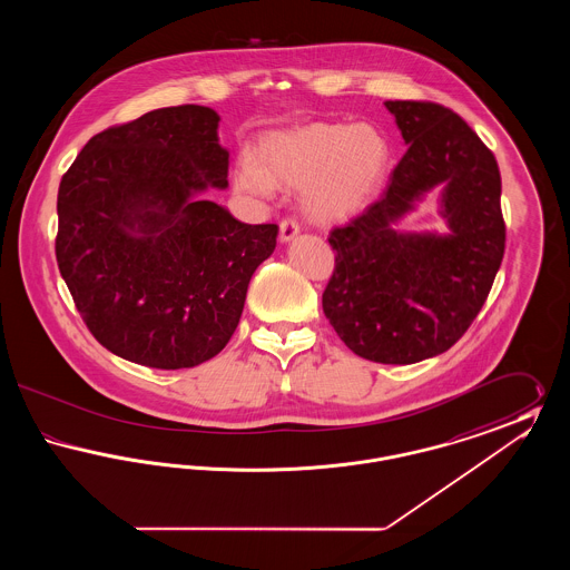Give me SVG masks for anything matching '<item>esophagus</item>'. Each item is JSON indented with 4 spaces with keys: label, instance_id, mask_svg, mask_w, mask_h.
Masks as SVG:
<instances>
[{
    "label": "esophagus",
    "instance_id": "esophagus-1",
    "mask_svg": "<svg viewBox=\"0 0 570 570\" xmlns=\"http://www.w3.org/2000/svg\"><path fill=\"white\" fill-rule=\"evenodd\" d=\"M297 235V219H293V217H286V219H282V222H279V242H282V244H288V242H293Z\"/></svg>",
    "mask_w": 570,
    "mask_h": 570
}]
</instances>
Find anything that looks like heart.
<instances>
[{"label":"heart","instance_id":"1","mask_svg":"<svg viewBox=\"0 0 570 570\" xmlns=\"http://www.w3.org/2000/svg\"><path fill=\"white\" fill-rule=\"evenodd\" d=\"M386 166L389 142L374 126L318 121L265 136L258 160L237 164L235 186L258 198H272L275 186L301 188L307 216L335 222L374 198Z\"/></svg>","mask_w":570,"mask_h":570}]
</instances>
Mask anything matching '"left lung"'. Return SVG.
<instances>
[{"instance_id":"obj_1","label":"left lung","mask_w":570,"mask_h":570,"mask_svg":"<svg viewBox=\"0 0 570 570\" xmlns=\"http://www.w3.org/2000/svg\"><path fill=\"white\" fill-rule=\"evenodd\" d=\"M406 140L391 181L328 235L335 269L323 293L328 323L354 354L407 365L449 351L472 325L504 256L500 170L476 132L435 102L386 100ZM435 185L450 233L392 226Z\"/></svg>"}]
</instances>
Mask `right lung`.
Here are the masks:
<instances>
[{
    "instance_id": "1",
    "label": "right lung",
    "mask_w": 570,
    "mask_h": 570,
    "mask_svg": "<svg viewBox=\"0 0 570 570\" xmlns=\"http://www.w3.org/2000/svg\"><path fill=\"white\" fill-rule=\"evenodd\" d=\"M219 115L184 105L91 136L61 177L55 256L91 335L158 370L216 356L244 312L275 224H244L200 194L228 186Z\"/></svg>"
}]
</instances>
